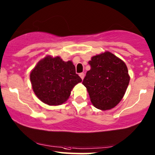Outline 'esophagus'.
Listing matches in <instances>:
<instances>
[{"label": "esophagus", "instance_id": "1", "mask_svg": "<svg viewBox=\"0 0 155 155\" xmlns=\"http://www.w3.org/2000/svg\"><path fill=\"white\" fill-rule=\"evenodd\" d=\"M79 75H80V77L81 78V79H82V80H83V79H84V77H85V74H84L83 73H80V74H79Z\"/></svg>", "mask_w": 155, "mask_h": 155}]
</instances>
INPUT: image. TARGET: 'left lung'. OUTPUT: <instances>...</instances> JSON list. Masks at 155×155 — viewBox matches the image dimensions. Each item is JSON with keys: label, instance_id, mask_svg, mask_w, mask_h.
<instances>
[{"label": "left lung", "instance_id": "8db88e82", "mask_svg": "<svg viewBox=\"0 0 155 155\" xmlns=\"http://www.w3.org/2000/svg\"><path fill=\"white\" fill-rule=\"evenodd\" d=\"M89 64L91 68L82 84L87 88L92 103L102 110L115 107L130 82L125 63L112 53L105 52L93 56Z\"/></svg>", "mask_w": 155, "mask_h": 155}]
</instances>
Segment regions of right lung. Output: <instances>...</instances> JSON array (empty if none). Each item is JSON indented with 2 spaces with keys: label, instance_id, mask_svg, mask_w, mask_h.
<instances>
[{
  "label": "right lung",
  "instance_id": "right-lung-1",
  "mask_svg": "<svg viewBox=\"0 0 155 155\" xmlns=\"http://www.w3.org/2000/svg\"><path fill=\"white\" fill-rule=\"evenodd\" d=\"M30 78L36 96L49 105H59L68 99L74 86L82 81L71 61L47 56L37 64Z\"/></svg>",
  "mask_w": 155,
  "mask_h": 155
}]
</instances>
